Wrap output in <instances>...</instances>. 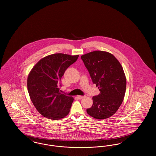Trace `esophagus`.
Masks as SVG:
<instances>
[{"mask_svg": "<svg viewBox=\"0 0 156 156\" xmlns=\"http://www.w3.org/2000/svg\"><path fill=\"white\" fill-rule=\"evenodd\" d=\"M85 96H78L77 98L79 99H83V98H85Z\"/></svg>", "mask_w": 156, "mask_h": 156, "instance_id": "1", "label": "esophagus"}]
</instances>
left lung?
Segmentation results:
<instances>
[{
    "instance_id": "obj_1",
    "label": "left lung",
    "mask_w": 156,
    "mask_h": 156,
    "mask_svg": "<svg viewBox=\"0 0 156 156\" xmlns=\"http://www.w3.org/2000/svg\"><path fill=\"white\" fill-rule=\"evenodd\" d=\"M81 59L100 94L93 97L88 114L97 119L110 118L118 110L126 92V79L119 61L111 53L95 51L82 55Z\"/></svg>"
}]
</instances>
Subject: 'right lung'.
Masks as SVG:
<instances>
[{
    "mask_svg": "<svg viewBox=\"0 0 156 156\" xmlns=\"http://www.w3.org/2000/svg\"><path fill=\"white\" fill-rule=\"evenodd\" d=\"M78 57L54 54L40 59L31 70L28 92L34 106L44 117L58 120L69 113L74 98L59 92L58 85L66 70Z\"/></svg>",
    "mask_w": 156,
    "mask_h": 156,
    "instance_id": "right-lung-1",
    "label": "right lung"
}]
</instances>
